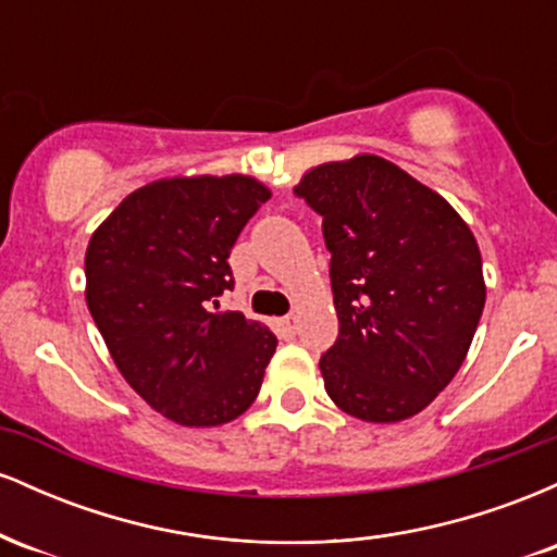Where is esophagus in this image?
<instances>
[{
	"label": "esophagus",
	"instance_id": "1",
	"mask_svg": "<svg viewBox=\"0 0 557 557\" xmlns=\"http://www.w3.org/2000/svg\"><path fill=\"white\" fill-rule=\"evenodd\" d=\"M296 330H298V322H296V317H283L280 319V332H283L285 337H293L296 335Z\"/></svg>",
	"mask_w": 557,
	"mask_h": 557
}]
</instances>
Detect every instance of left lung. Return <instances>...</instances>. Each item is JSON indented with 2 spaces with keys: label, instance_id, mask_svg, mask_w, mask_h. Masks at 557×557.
<instances>
[{
  "label": "left lung",
  "instance_id": "8db88e82",
  "mask_svg": "<svg viewBox=\"0 0 557 557\" xmlns=\"http://www.w3.org/2000/svg\"><path fill=\"white\" fill-rule=\"evenodd\" d=\"M296 196L322 216L341 332L319 359L350 417L393 424L437 398L484 309L482 257L456 209L374 154L309 170Z\"/></svg>",
  "mask_w": 557,
  "mask_h": 557
}]
</instances>
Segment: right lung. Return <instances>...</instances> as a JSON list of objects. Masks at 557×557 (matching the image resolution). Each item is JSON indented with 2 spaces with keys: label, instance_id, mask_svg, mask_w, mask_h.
<instances>
[{
  "label": "right lung",
  "instance_id": "obj_1",
  "mask_svg": "<svg viewBox=\"0 0 557 557\" xmlns=\"http://www.w3.org/2000/svg\"><path fill=\"white\" fill-rule=\"evenodd\" d=\"M246 175L168 177L123 198L86 248V304L120 374L183 426L238 419L257 400L277 337L240 311L227 259L270 198Z\"/></svg>",
  "mask_w": 557,
  "mask_h": 557
}]
</instances>
